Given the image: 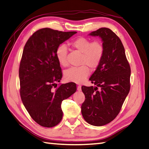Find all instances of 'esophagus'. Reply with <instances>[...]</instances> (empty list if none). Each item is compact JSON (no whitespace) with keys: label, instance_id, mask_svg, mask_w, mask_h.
Masks as SVG:
<instances>
[{"label":"esophagus","instance_id":"esophagus-1","mask_svg":"<svg viewBox=\"0 0 149 149\" xmlns=\"http://www.w3.org/2000/svg\"><path fill=\"white\" fill-rule=\"evenodd\" d=\"M77 90H78V91H80L81 90V85H78V86H77Z\"/></svg>","mask_w":149,"mask_h":149}]
</instances>
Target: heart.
<instances>
[{"instance_id": "1", "label": "heart", "mask_w": 149, "mask_h": 149, "mask_svg": "<svg viewBox=\"0 0 149 149\" xmlns=\"http://www.w3.org/2000/svg\"><path fill=\"white\" fill-rule=\"evenodd\" d=\"M71 47L81 53L80 58L81 66L72 67L64 72V78L67 81L82 83L90 73L91 69L97 68L103 58L104 47L100 41H92L90 39L79 37L69 43ZM68 48L65 45H61L56 49L55 56L58 64L63 67L68 65Z\"/></svg>"}]
</instances>
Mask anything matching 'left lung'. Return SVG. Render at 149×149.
Segmentation results:
<instances>
[{
  "mask_svg": "<svg viewBox=\"0 0 149 149\" xmlns=\"http://www.w3.org/2000/svg\"><path fill=\"white\" fill-rule=\"evenodd\" d=\"M90 35L100 36L105 51L101 64L89 79L96 86L81 87L86 98L81 114L88 124L101 126L119 113L130 90L131 68L120 38L111 29L101 28Z\"/></svg>",
  "mask_w": 149,
  "mask_h": 149,
  "instance_id": "obj_1",
  "label": "left lung"
}]
</instances>
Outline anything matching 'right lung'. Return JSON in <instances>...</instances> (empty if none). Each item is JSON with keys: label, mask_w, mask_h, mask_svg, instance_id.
<instances>
[{"label": "right lung", "mask_w": 149, "mask_h": 149, "mask_svg": "<svg viewBox=\"0 0 149 149\" xmlns=\"http://www.w3.org/2000/svg\"><path fill=\"white\" fill-rule=\"evenodd\" d=\"M76 33L41 29L24 47L19 68V93L29 115L42 127H54L61 121L62 101L77 91L73 82L57 87L62 73L55 56L58 46Z\"/></svg>", "instance_id": "obj_1"}]
</instances>
